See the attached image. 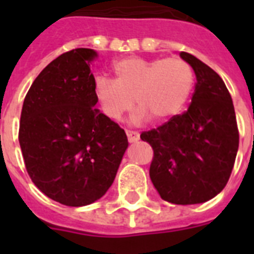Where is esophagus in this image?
<instances>
[{
	"mask_svg": "<svg viewBox=\"0 0 254 254\" xmlns=\"http://www.w3.org/2000/svg\"><path fill=\"white\" fill-rule=\"evenodd\" d=\"M127 137H128L129 142H137L140 140V133L137 131H131V129H126Z\"/></svg>",
	"mask_w": 254,
	"mask_h": 254,
	"instance_id": "1",
	"label": "esophagus"
}]
</instances>
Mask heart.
Segmentation results:
<instances>
[{
	"label": "heart",
	"mask_w": 254,
	"mask_h": 254,
	"mask_svg": "<svg viewBox=\"0 0 254 254\" xmlns=\"http://www.w3.org/2000/svg\"><path fill=\"white\" fill-rule=\"evenodd\" d=\"M114 80L98 76L95 96L108 118L118 120L136 104L134 120L165 122L178 116L193 89V71L179 57L123 58L113 64Z\"/></svg>",
	"instance_id": "obj_1"
}]
</instances>
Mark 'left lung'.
Wrapping results in <instances>:
<instances>
[{"instance_id": "1", "label": "left lung", "mask_w": 254, "mask_h": 254, "mask_svg": "<svg viewBox=\"0 0 254 254\" xmlns=\"http://www.w3.org/2000/svg\"><path fill=\"white\" fill-rule=\"evenodd\" d=\"M194 71L192 103L183 114L141 133L154 150L150 178L161 198L176 205L202 203L229 181L239 146L232 96L214 69L187 52Z\"/></svg>"}]
</instances>
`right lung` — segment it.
Returning a JSON list of instances; mask_svg holds the SVG:
<instances>
[{"label": "right lung", "instance_id": "1", "mask_svg": "<svg viewBox=\"0 0 254 254\" xmlns=\"http://www.w3.org/2000/svg\"><path fill=\"white\" fill-rule=\"evenodd\" d=\"M94 49L53 60L31 84L22 104L19 142L33 183L53 201L86 206L105 194L128 140L96 109Z\"/></svg>", "mask_w": 254, "mask_h": 254}]
</instances>
